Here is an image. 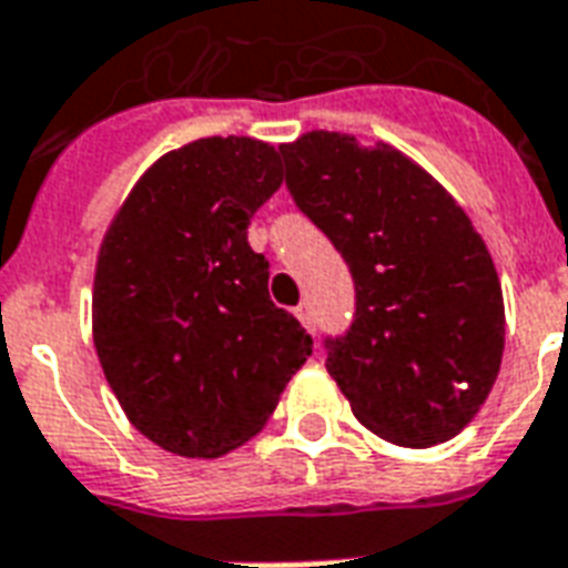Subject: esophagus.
Listing matches in <instances>:
<instances>
[{
  "mask_svg": "<svg viewBox=\"0 0 568 568\" xmlns=\"http://www.w3.org/2000/svg\"><path fill=\"white\" fill-rule=\"evenodd\" d=\"M295 316L301 318V325H304L306 331H313V327H316V318H313V306H310V304H301V306H297Z\"/></svg>",
  "mask_w": 568,
  "mask_h": 568,
  "instance_id": "1",
  "label": "esophagus"
}]
</instances>
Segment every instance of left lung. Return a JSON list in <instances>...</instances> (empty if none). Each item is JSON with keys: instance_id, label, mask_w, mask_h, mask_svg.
Segmentation results:
<instances>
[{"instance_id": "1", "label": "left lung", "mask_w": 568, "mask_h": 568, "mask_svg": "<svg viewBox=\"0 0 568 568\" xmlns=\"http://www.w3.org/2000/svg\"><path fill=\"white\" fill-rule=\"evenodd\" d=\"M280 153L292 199L355 280V318L325 339L327 373L382 439L448 443L487 400L506 346L503 288L481 234L394 146L306 132Z\"/></svg>"}]
</instances>
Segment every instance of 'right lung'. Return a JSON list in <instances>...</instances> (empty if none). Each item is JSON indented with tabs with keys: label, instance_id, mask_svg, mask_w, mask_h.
<instances>
[{
	"label": "right lung",
	"instance_id": "add662e5",
	"mask_svg": "<svg viewBox=\"0 0 568 568\" xmlns=\"http://www.w3.org/2000/svg\"><path fill=\"white\" fill-rule=\"evenodd\" d=\"M280 183L271 144L201 138L146 168L104 234L95 352L129 422L171 455L220 457L246 443L313 355L246 241Z\"/></svg>",
	"mask_w": 568,
	"mask_h": 568
}]
</instances>
